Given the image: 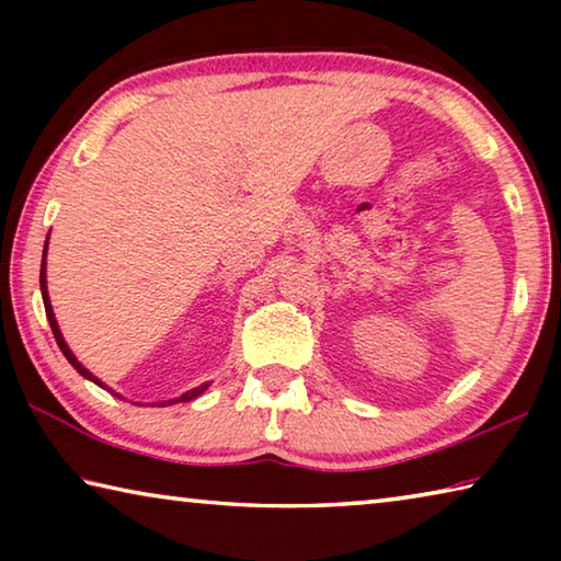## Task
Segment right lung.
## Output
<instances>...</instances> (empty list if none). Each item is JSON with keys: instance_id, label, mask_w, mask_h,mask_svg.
I'll use <instances>...</instances> for the list:
<instances>
[{"instance_id": "obj_1", "label": "right lung", "mask_w": 561, "mask_h": 561, "mask_svg": "<svg viewBox=\"0 0 561 561\" xmlns=\"http://www.w3.org/2000/svg\"><path fill=\"white\" fill-rule=\"evenodd\" d=\"M46 244H49V237H46V242H44V257H42V274H39V284H42V299H44L46 319H49V324H51V331H54V339H56V344H59L61 354H64L66 358H69V364L76 368V371H79L83 378H89V381H93V383H96V386L106 388V383L99 381V378L93 376V374L89 371V368H83V366L79 364V358L73 356V351H71V348H69V344H66V341H64L59 324H56V317H54V309H51V299H49V289H46ZM205 388H210V383H203V386H197V388H190V391H187V393H183V396H178V398H170V401L150 403V405H173V403H178V401L187 403V401H193V398L203 396V393H205ZM111 393H113V391H111ZM113 396H118V393H113ZM118 398H121V396H118Z\"/></svg>"}]
</instances>
